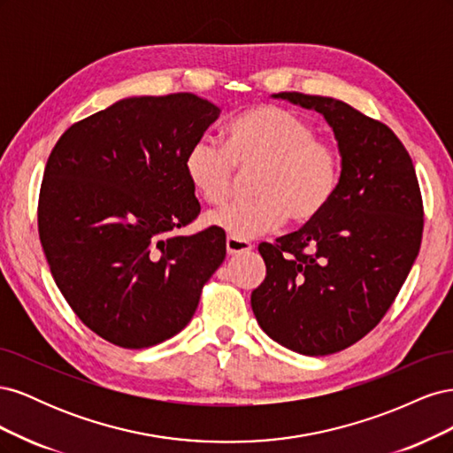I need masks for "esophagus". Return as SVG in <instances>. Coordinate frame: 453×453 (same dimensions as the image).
<instances>
[{
  "mask_svg": "<svg viewBox=\"0 0 453 453\" xmlns=\"http://www.w3.org/2000/svg\"><path fill=\"white\" fill-rule=\"evenodd\" d=\"M251 250H253V245H251L250 242L236 240V238H230V236L226 238V253H228L230 257L248 253V251H251Z\"/></svg>",
  "mask_w": 453,
  "mask_h": 453,
  "instance_id": "obj_1",
  "label": "esophagus"
}]
</instances>
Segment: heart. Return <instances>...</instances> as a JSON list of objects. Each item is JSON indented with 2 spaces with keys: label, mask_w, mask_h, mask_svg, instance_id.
<instances>
[{
  "label": "heart",
  "mask_w": 453,
  "mask_h": 453,
  "mask_svg": "<svg viewBox=\"0 0 453 453\" xmlns=\"http://www.w3.org/2000/svg\"><path fill=\"white\" fill-rule=\"evenodd\" d=\"M236 166H257L255 196L208 215L211 226L236 240L276 230L287 217L295 225L311 223L333 202L342 180L336 147L318 138L311 122L276 105L245 109L226 125L223 147L200 138L183 157L188 185L211 205L228 198Z\"/></svg>",
  "instance_id": "b5f03b06"
}]
</instances>
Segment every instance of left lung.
<instances>
[{
  "label": "left lung",
  "instance_id": "8db88e82",
  "mask_svg": "<svg viewBox=\"0 0 453 453\" xmlns=\"http://www.w3.org/2000/svg\"><path fill=\"white\" fill-rule=\"evenodd\" d=\"M333 128L342 180L328 208L276 243H260L266 278L251 293L260 328L296 353L331 355L381 321L419 253L423 202L412 158L389 127L351 105L300 92Z\"/></svg>",
  "mask_w": 453,
  "mask_h": 453
}]
</instances>
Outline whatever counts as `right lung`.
<instances>
[{
	"label": "right lung",
	"mask_w": 453,
	"mask_h": 453,
	"mask_svg": "<svg viewBox=\"0 0 453 453\" xmlns=\"http://www.w3.org/2000/svg\"><path fill=\"white\" fill-rule=\"evenodd\" d=\"M221 109L196 94L134 96L67 128L41 183L37 226L50 273L90 331L127 349L172 338L221 266V228L180 236L200 203L187 149Z\"/></svg>",
	"instance_id": "obj_1"
}]
</instances>
